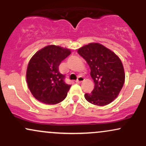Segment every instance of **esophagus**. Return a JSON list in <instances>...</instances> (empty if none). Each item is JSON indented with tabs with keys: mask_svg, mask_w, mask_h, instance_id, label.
<instances>
[{
	"mask_svg": "<svg viewBox=\"0 0 146 146\" xmlns=\"http://www.w3.org/2000/svg\"><path fill=\"white\" fill-rule=\"evenodd\" d=\"M84 78H83V77H79V78H78V80H76V82L77 83H81V82H84Z\"/></svg>",
	"mask_w": 146,
	"mask_h": 146,
	"instance_id": "esophagus-1",
	"label": "esophagus"
}]
</instances>
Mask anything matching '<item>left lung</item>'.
I'll use <instances>...</instances> for the list:
<instances>
[{"instance_id": "obj_1", "label": "left lung", "mask_w": 146, "mask_h": 146, "mask_svg": "<svg viewBox=\"0 0 146 146\" xmlns=\"http://www.w3.org/2000/svg\"><path fill=\"white\" fill-rule=\"evenodd\" d=\"M90 68V76L95 83L91 93L84 98L92 104L103 106L117 98L125 81V73L121 60L109 48L100 43H89L78 50Z\"/></svg>"}]
</instances>
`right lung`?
Returning a JSON list of instances; mask_svg holds the SVG:
<instances>
[{
  "mask_svg": "<svg viewBox=\"0 0 146 146\" xmlns=\"http://www.w3.org/2000/svg\"><path fill=\"white\" fill-rule=\"evenodd\" d=\"M71 53V50L48 45L38 51L29 60L27 82L33 96L42 103L56 104L63 101L71 88L59 72L60 64Z\"/></svg>",
  "mask_w": 146,
  "mask_h": 146,
  "instance_id": "1",
  "label": "right lung"
}]
</instances>
